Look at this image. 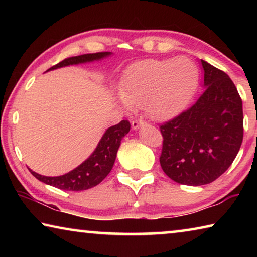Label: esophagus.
<instances>
[{
    "mask_svg": "<svg viewBox=\"0 0 257 257\" xmlns=\"http://www.w3.org/2000/svg\"><path fill=\"white\" fill-rule=\"evenodd\" d=\"M144 124H146L145 121H143V120H134L133 122H132V127H133L134 130H137V129H139V127H142V125H144Z\"/></svg>",
    "mask_w": 257,
    "mask_h": 257,
    "instance_id": "esophagus-1",
    "label": "esophagus"
}]
</instances>
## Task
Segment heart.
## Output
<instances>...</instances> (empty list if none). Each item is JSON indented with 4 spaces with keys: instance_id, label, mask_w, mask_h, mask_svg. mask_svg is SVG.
Returning <instances> with one entry per match:
<instances>
[{
    "instance_id": "1",
    "label": "heart",
    "mask_w": 257,
    "mask_h": 257,
    "mask_svg": "<svg viewBox=\"0 0 257 257\" xmlns=\"http://www.w3.org/2000/svg\"><path fill=\"white\" fill-rule=\"evenodd\" d=\"M197 84V67L186 56L147 60L130 69L118 98L125 107L144 106L151 118L167 120L188 105Z\"/></svg>"
}]
</instances>
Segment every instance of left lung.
Masks as SVG:
<instances>
[{
  "instance_id": "left-lung-1",
  "label": "left lung",
  "mask_w": 257,
  "mask_h": 257,
  "mask_svg": "<svg viewBox=\"0 0 257 257\" xmlns=\"http://www.w3.org/2000/svg\"><path fill=\"white\" fill-rule=\"evenodd\" d=\"M205 88L197 102L160 127V163L173 181L210 184L228 170L243 136L242 102L227 73L201 60Z\"/></svg>"
}]
</instances>
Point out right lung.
Masks as SVG:
<instances>
[{
	"label": "right lung",
	"mask_w": 257,
	"mask_h": 257,
	"mask_svg": "<svg viewBox=\"0 0 257 257\" xmlns=\"http://www.w3.org/2000/svg\"><path fill=\"white\" fill-rule=\"evenodd\" d=\"M110 55H112L111 52H99V53L72 56V58L63 60L62 62L50 68L47 71L62 67L94 62V61L108 58ZM129 130L130 123L127 120H122L118 124L107 128L102 136L101 141L98 142L96 149L89 155V158L86 159L84 162L70 172L66 173V175L46 177L38 175V173L30 170V169L29 171L40 181L44 182L46 185L56 187L59 189L79 191L92 188V187L97 186L112 170L121 141L129 133Z\"/></svg>",
	"instance_id": "add662e5"
}]
</instances>
